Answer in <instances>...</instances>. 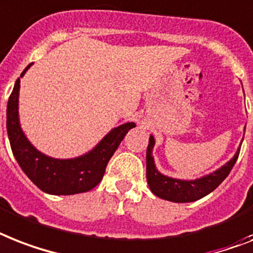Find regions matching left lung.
I'll return each mask as SVG.
<instances>
[{
    "instance_id": "left-lung-1",
    "label": "left lung",
    "mask_w": 253,
    "mask_h": 253,
    "mask_svg": "<svg viewBox=\"0 0 253 253\" xmlns=\"http://www.w3.org/2000/svg\"><path fill=\"white\" fill-rule=\"evenodd\" d=\"M155 145L153 136L149 137V144L147 149V180L149 188L156 196H159L165 200L174 201V203H190L204 198L212 191H214L219 184L222 183L225 178L235 165L238 160L240 149H238L237 155L233 160H230L226 165H223L215 173L196 180H179L168 178V176L160 174L156 170L153 157H152V148Z\"/></svg>"
}]
</instances>
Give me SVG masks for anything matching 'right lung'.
<instances>
[{"instance_id":"1","label":"right lung","mask_w":253,"mask_h":253,"mask_svg":"<svg viewBox=\"0 0 253 253\" xmlns=\"http://www.w3.org/2000/svg\"><path fill=\"white\" fill-rule=\"evenodd\" d=\"M24 69L20 78L30 69ZM20 79L18 78L7 101L6 128L11 151L19 166L28 178L41 191L52 195H74L87 192L101 182L106 165L112 159L126 133L136 126L125 123L106 135L101 143L88 155L74 160H55L35 149L22 132L18 121V92Z\"/></svg>"}]
</instances>
